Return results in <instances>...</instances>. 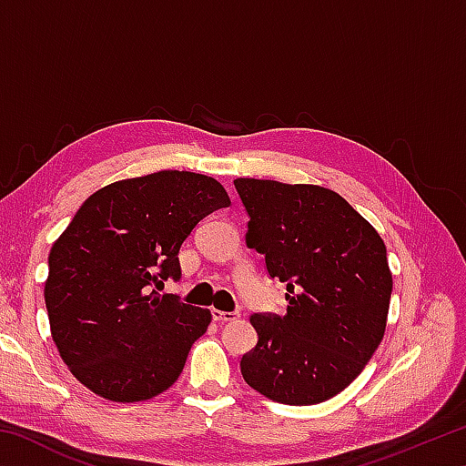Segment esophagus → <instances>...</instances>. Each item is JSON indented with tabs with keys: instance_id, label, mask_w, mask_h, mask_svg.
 I'll use <instances>...</instances> for the list:
<instances>
[{
	"instance_id": "esophagus-1",
	"label": "esophagus",
	"mask_w": 466,
	"mask_h": 466,
	"mask_svg": "<svg viewBox=\"0 0 466 466\" xmlns=\"http://www.w3.org/2000/svg\"><path fill=\"white\" fill-rule=\"evenodd\" d=\"M211 314H214V320L218 322H230L240 317L238 312H224V310H211Z\"/></svg>"
}]
</instances>
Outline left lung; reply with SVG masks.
<instances>
[{
	"instance_id": "8db88e82",
	"label": "left lung",
	"mask_w": 466,
	"mask_h": 466,
	"mask_svg": "<svg viewBox=\"0 0 466 466\" xmlns=\"http://www.w3.org/2000/svg\"><path fill=\"white\" fill-rule=\"evenodd\" d=\"M247 247L286 283L288 310L252 314L248 386L283 405H317L347 389L380 345L392 275L386 247L341 195L319 185L236 178Z\"/></svg>"
}]
</instances>
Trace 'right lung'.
Returning a JSON list of instances; mask_svg holds the SVG:
<instances>
[{"label": "right lung", "mask_w": 466, "mask_h": 466, "mask_svg": "<svg viewBox=\"0 0 466 466\" xmlns=\"http://www.w3.org/2000/svg\"><path fill=\"white\" fill-rule=\"evenodd\" d=\"M228 205L216 178L160 170L102 187L77 209L51 248L45 304L59 356L86 389L136 403L178 380L211 312L156 288L180 279V244Z\"/></svg>", "instance_id": "add662e5"}]
</instances>
